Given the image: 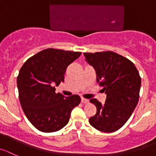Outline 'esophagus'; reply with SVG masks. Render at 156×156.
Listing matches in <instances>:
<instances>
[{"label":"esophagus","mask_w":156,"mask_h":156,"mask_svg":"<svg viewBox=\"0 0 156 156\" xmlns=\"http://www.w3.org/2000/svg\"><path fill=\"white\" fill-rule=\"evenodd\" d=\"M88 100L86 99V98H81V103H83V104H87V103H88Z\"/></svg>","instance_id":"34e87169"}]
</instances>
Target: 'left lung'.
<instances>
[{
  "instance_id": "1",
  "label": "left lung",
  "mask_w": 156,
  "mask_h": 156,
  "mask_svg": "<svg viewBox=\"0 0 156 156\" xmlns=\"http://www.w3.org/2000/svg\"><path fill=\"white\" fill-rule=\"evenodd\" d=\"M86 62L93 66L97 81L107 94L105 103L90 100L97 112L89 123L97 130L113 132L126 124L137 105L141 77L137 68L128 58L114 51L85 52Z\"/></svg>"
}]
</instances>
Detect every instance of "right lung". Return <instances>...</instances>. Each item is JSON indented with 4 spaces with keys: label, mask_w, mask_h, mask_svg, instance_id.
<instances>
[{
    "label": "right lung",
    "mask_w": 156,
    "mask_h": 156,
    "mask_svg": "<svg viewBox=\"0 0 156 156\" xmlns=\"http://www.w3.org/2000/svg\"><path fill=\"white\" fill-rule=\"evenodd\" d=\"M81 52L47 48L29 58L17 78L19 100L29 122L37 130L54 132L68 123L72 109L81 102L77 94L65 97L55 92V85Z\"/></svg>",
    "instance_id": "right-lung-1"
}]
</instances>
